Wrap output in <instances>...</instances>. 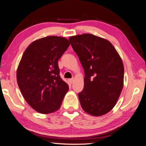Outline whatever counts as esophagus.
<instances>
[{
    "label": "esophagus",
    "mask_w": 146,
    "mask_h": 146,
    "mask_svg": "<svg viewBox=\"0 0 146 146\" xmlns=\"http://www.w3.org/2000/svg\"><path fill=\"white\" fill-rule=\"evenodd\" d=\"M69 82H70V84L73 83V82H74V78H71V79H69Z\"/></svg>",
    "instance_id": "34e87169"
}]
</instances>
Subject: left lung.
<instances>
[{"mask_svg": "<svg viewBox=\"0 0 146 146\" xmlns=\"http://www.w3.org/2000/svg\"><path fill=\"white\" fill-rule=\"evenodd\" d=\"M71 45L85 73L84 86L78 93L84 111L95 117L110 112L123 85L124 68L112 44L92 34L70 36Z\"/></svg>", "mask_w": 146, "mask_h": 146, "instance_id": "obj_1", "label": "left lung"}]
</instances>
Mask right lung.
Returning a JSON list of instances; mask_svg holds the SVG:
<instances>
[{"instance_id": "add662e5", "label": "right lung", "mask_w": 146, "mask_h": 146, "mask_svg": "<svg viewBox=\"0 0 146 146\" xmlns=\"http://www.w3.org/2000/svg\"><path fill=\"white\" fill-rule=\"evenodd\" d=\"M70 45L64 37L48 36L33 42L23 53L17 83L26 102L38 113L57 111L68 92V85L59 75L58 60Z\"/></svg>"}]
</instances>
